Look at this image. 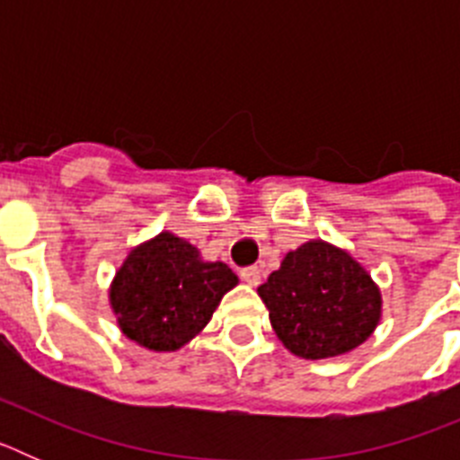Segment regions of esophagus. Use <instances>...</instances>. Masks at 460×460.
I'll list each match as a JSON object with an SVG mask.
<instances>
[{"mask_svg":"<svg viewBox=\"0 0 460 460\" xmlns=\"http://www.w3.org/2000/svg\"><path fill=\"white\" fill-rule=\"evenodd\" d=\"M239 276H242L243 283H249V286H258L260 279H262L258 267H243V270L239 271Z\"/></svg>","mask_w":460,"mask_h":460,"instance_id":"1","label":"esophagus"}]
</instances>
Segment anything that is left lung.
I'll list each match as a JSON object with an SVG mask.
<instances>
[{"label":"left lung","instance_id":"8db88e82","mask_svg":"<svg viewBox=\"0 0 460 460\" xmlns=\"http://www.w3.org/2000/svg\"><path fill=\"white\" fill-rule=\"evenodd\" d=\"M276 336L304 359L355 350L376 332L380 288L348 251L311 239L283 258L258 288Z\"/></svg>","mask_w":460,"mask_h":460}]
</instances>
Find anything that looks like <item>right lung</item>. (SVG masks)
Here are the masks:
<instances>
[{
	"label": "right lung",
	"mask_w": 460,
	"mask_h": 460,
	"mask_svg": "<svg viewBox=\"0 0 460 460\" xmlns=\"http://www.w3.org/2000/svg\"><path fill=\"white\" fill-rule=\"evenodd\" d=\"M237 283L230 267L205 262L193 243L165 230L126 255L110 286V306L126 339L174 352L200 334Z\"/></svg>",
	"instance_id": "right-lung-1"
}]
</instances>
